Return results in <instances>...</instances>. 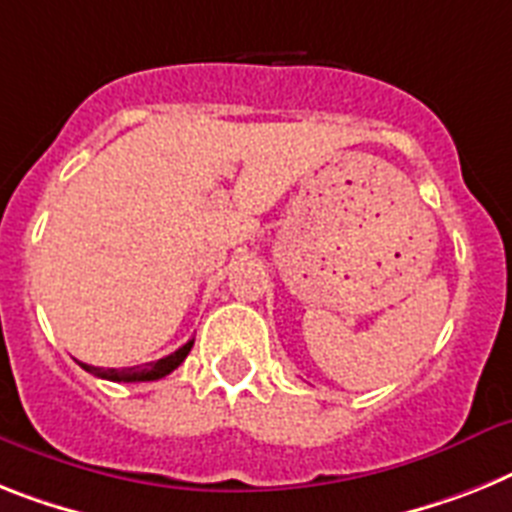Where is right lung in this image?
I'll return each mask as SVG.
<instances>
[{
    "label": "right lung",
    "instance_id": "obj_1",
    "mask_svg": "<svg viewBox=\"0 0 512 512\" xmlns=\"http://www.w3.org/2000/svg\"><path fill=\"white\" fill-rule=\"evenodd\" d=\"M192 343L195 341H187L182 346V349H176L174 354L163 356V359H158V362H150L145 364V367H127V369H101V367H90V364H80V367L85 369V372H90V375L96 377H103V380H111V382H150V380H161V377H166L169 372H174L179 364L187 359V354H190Z\"/></svg>",
    "mask_w": 512,
    "mask_h": 512
}]
</instances>
